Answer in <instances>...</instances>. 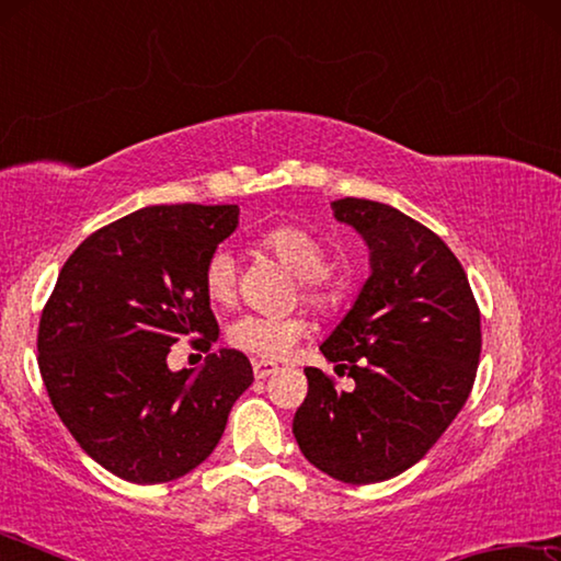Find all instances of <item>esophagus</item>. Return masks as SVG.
<instances>
[{"label":"esophagus","mask_w":561,"mask_h":561,"mask_svg":"<svg viewBox=\"0 0 561 561\" xmlns=\"http://www.w3.org/2000/svg\"><path fill=\"white\" fill-rule=\"evenodd\" d=\"M252 368H254V378H267V376H272L274 371H277V364H274V360H260V358H254L252 360Z\"/></svg>","instance_id":"34e87169"}]
</instances>
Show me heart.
<instances>
[{
	"label": "heart",
	"mask_w": 561,
	"mask_h": 561,
	"mask_svg": "<svg viewBox=\"0 0 561 561\" xmlns=\"http://www.w3.org/2000/svg\"><path fill=\"white\" fill-rule=\"evenodd\" d=\"M262 247L270 250L284 267L299 277L301 297L317 311H334L341 301V284L327 274L329 254L314 234L301 227H277L262 237ZM237 264L234 254L220 247L205 262L203 287L217 304L234 297ZM309 334V321L301 314H242L232 321L230 344L244 354L260 358L287 356L297 341Z\"/></svg>",
	"instance_id": "b5f03b06"
}]
</instances>
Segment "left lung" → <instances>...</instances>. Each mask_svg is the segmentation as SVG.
Instances as JSON below:
<instances>
[{"label":"left lung","mask_w":561,"mask_h":561,"mask_svg":"<svg viewBox=\"0 0 561 561\" xmlns=\"http://www.w3.org/2000/svg\"><path fill=\"white\" fill-rule=\"evenodd\" d=\"M339 222L364 237L371 272L321 354L354 378L336 391L304 368L309 393L294 438L314 468L351 485L396 478L428 453L470 396L480 311L455 254L391 205L344 197Z\"/></svg>","instance_id":"8db88e82"}]
</instances>
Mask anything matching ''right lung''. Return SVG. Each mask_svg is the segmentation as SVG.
Instances as JSON below:
<instances>
[{"label":"right lung","mask_w":561,"mask_h":561,"mask_svg":"<svg viewBox=\"0 0 561 561\" xmlns=\"http://www.w3.org/2000/svg\"><path fill=\"white\" fill-rule=\"evenodd\" d=\"M240 225L237 205H153L87 237L59 272L39 321V371L54 411L101 468L138 485L195 470L220 443L254 374L217 348L170 371L185 336H220L203 270Z\"/></svg>","instance_id":"right-lung-1"}]
</instances>
